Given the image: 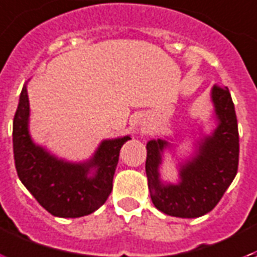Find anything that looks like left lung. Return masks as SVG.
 I'll list each match as a JSON object with an SVG mask.
<instances>
[{"instance_id":"8db88e82","label":"left lung","mask_w":257,"mask_h":257,"mask_svg":"<svg viewBox=\"0 0 257 257\" xmlns=\"http://www.w3.org/2000/svg\"><path fill=\"white\" fill-rule=\"evenodd\" d=\"M217 128L198 142L195 154L179 168V182L163 183L159 167L162 155L171 144L158 139L147 143L146 172L155 207L164 214L181 218H197L220 202L237 174L238 128L228 87L211 89Z\"/></svg>"}]
</instances>
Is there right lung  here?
I'll return each instance as SVG.
<instances>
[{
    "mask_svg": "<svg viewBox=\"0 0 257 257\" xmlns=\"http://www.w3.org/2000/svg\"><path fill=\"white\" fill-rule=\"evenodd\" d=\"M29 99L24 85L13 118V154L20 181L55 217L76 218L106 202L121 147L129 136L103 140L90 160L70 163L36 146L28 129Z\"/></svg>",
    "mask_w": 257,
    "mask_h": 257,
    "instance_id": "right-lung-1",
    "label": "right lung"
}]
</instances>
